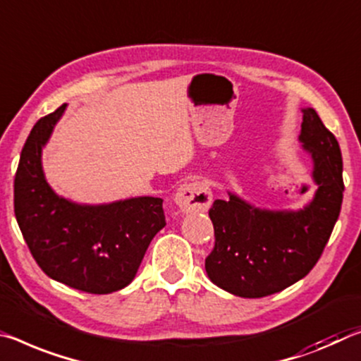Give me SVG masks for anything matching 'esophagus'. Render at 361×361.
I'll return each instance as SVG.
<instances>
[{"label": "esophagus", "mask_w": 361, "mask_h": 361, "mask_svg": "<svg viewBox=\"0 0 361 361\" xmlns=\"http://www.w3.org/2000/svg\"><path fill=\"white\" fill-rule=\"evenodd\" d=\"M175 202L183 212H204L210 207L212 192L205 183L191 181L180 188Z\"/></svg>", "instance_id": "1"}]
</instances>
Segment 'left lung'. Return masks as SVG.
Wrapping results in <instances>:
<instances>
[{
	"mask_svg": "<svg viewBox=\"0 0 361 361\" xmlns=\"http://www.w3.org/2000/svg\"><path fill=\"white\" fill-rule=\"evenodd\" d=\"M300 141L312 154L318 185L308 207L268 212L230 196L209 210L215 245L205 271L228 293L259 299L289 288L312 271L329 241L344 197L339 142L314 109H304Z\"/></svg>",
	"mask_w": 361,
	"mask_h": 361,
	"instance_id": "obj_1",
	"label": "left lung"
}]
</instances>
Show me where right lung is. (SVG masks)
<instances>
[{"label":"right lung","instance_id":"add662e5","mask_svg":"<svg viewBox=\"0 0 361 361\" xmlns=\"http://www.w3.org/2000/svg\"><path fill=\"white\" fill-rule=\"evenodd\" d=\"M33 125L14 178V214L38 267L88 294H109L133 281L152 238L165 226L160 197L77 205L56 196L42 170V147L64 112Z\"/></svg>","mask_w":361,"mask_h":361}]
</instances>
